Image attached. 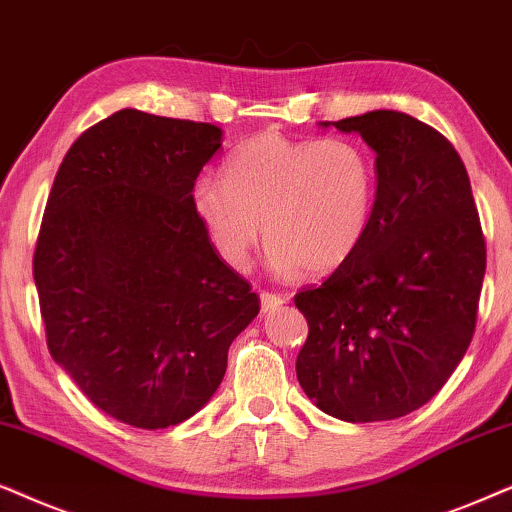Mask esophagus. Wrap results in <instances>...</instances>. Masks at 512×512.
<instances>
[{"mask_svg":"<svg viewBox=\"0 0 512 512\" xmlns=\"http://www.w3.org/2000/svg\"><path fill=\"white\" fill-rule=\"evenodd\" d=\"M260 302H262V311H274L278 306L285 304V297L283 295H276V292H269V290H262L260 292Z\"/></svg>","mask_w":512,"mask_h":512,"instance_id":"obj_1","label":"esophagus"}]
</instances>
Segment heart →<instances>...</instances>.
<instances>
[{
	"label": "heart",
	"mask_w": 512,
	"mask_h": 512,
	"mask_svg": "<svg viewBox=\"0 0 512 512\" xmlns=\"http://www.w3.org/2000/svg\"><path fill=\"white\" fill-rule=\"evenodd\" d=\"M377 168L349 138L292 140L260 133L224 163V177L203 175L192 206L210 243L243 269L260 238L278 276L327 274L342 267L372 224Z\"/></svg>",
	"instance_id": "obj_1"
}]
</instances>
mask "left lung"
<instances>
[{"mask_svg": "<svg viewBox=\"0 0 512 512\" xmlns=\"http://www.w3.org/2000/svg\"><path fill=\"white\" fill-rule=\"evenodd\" d=\"M332 126L377 152V201L358 250L295 295L309 323L297 379L330 417L391 421L426 405L461 363L478 323L485 234L466 166L433 126L393 109Z\"/></svg>", "mask_w": 512, "mask_h": 512, "instance_id": "1", "label": "left lung"}]
</instances>
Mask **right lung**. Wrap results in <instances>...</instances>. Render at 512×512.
Returning a JSON list of instances; mask_svg holds the SVG:
<instances>
[{"mask_svg": "<svg viewBox=\"0 0 512 512\" xmlns=\"http://www.w3.org/2000/svg\"><path fill=\"white\" fill-rule=\"evenodd\" d=\"M220 138L213 124L121 109L72 142L46 201L32 257L46 344L128 426L199 412L260 313L192 206Z\"/></svg>", "mask_w": 512, "mask_h": 512, "instance_id": "add662e5", "label": "right lung"}]
</instances>
